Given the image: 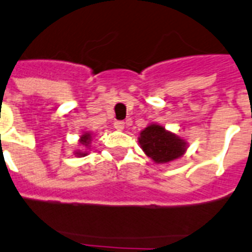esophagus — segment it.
Wrapping results in <instances>:
<instances>
[{
    "label": "esophagus",
    "mask_w": 252,
    "mask_h": 252,
    "mask_svg": "<svg viewBox=\"0 0 252 252\" xmlns=\"http://www.w3.org/2000/svg\"><path fill=\"white\" fill-rule=\"evenodd\" d=\"M124 124L126 123H124L123 121H117V122H114V128L118 129V130H123Z\"/></svg>",
    "instance_id": "1"
}]
</instances>
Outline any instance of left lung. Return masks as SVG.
<instances>
[{"instance_id":"left-lung-1","label":"left lung","mask_w":252,"mask_h":252,"mask_svg":"<svg viewBox=\"0 0 252 252\" xmlns=\"http://www.w3.org/2000/svg\"><path fill=\"white\" fill-rule=\"evenodd\" d=\"M140 148L150 159L158 164L169 163L180 158L187 150V142L158 124H150L142 130Z\"/></svg>"}]
</instances>
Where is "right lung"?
Returning a JSON list of instances; mask_svg holds the SVG:
<instances>
[{"label":"right lung","mask_w":252,"mask_h":252,"mask_svg":"<svg viewBox=\"0 0 252 252\" xmlns=\"http://www.w3.org/2000/svg\"><path fill=\"white\" fill-rule=\"evenodd\" d=\"M91 140H92L91 133H84L83 135H82V137H81V140H79V142H81V144L84 145V147H88L89 143H91ZM76 154L77 155H81V157H84V155H87V153L78 150V152H77Z\"/></svg>","instance_id":"1"}]
</instances>
